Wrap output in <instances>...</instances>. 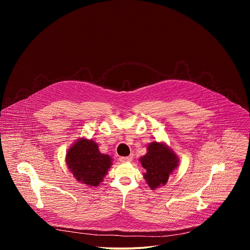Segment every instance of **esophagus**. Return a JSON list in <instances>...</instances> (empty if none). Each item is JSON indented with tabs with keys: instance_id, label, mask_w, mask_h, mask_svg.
I'll return each instance as SVG.
<instances>
[{
	"instance_id": "obj_1",
	"label": "esophagus",
	"mask_w": 250,
	"mask_h": 250,
	"mask_svg": "<svg viewBox=\"0 0 250 250\" xmlns=\"http://www.w3.org/2000/svg\"><path fill=\"white\" fill-rule=\"evenodd\" d=\"M131 160H132V155L124 156V157H121V158H120V161H121V162H130Z\"/></svg>"
}]
</instances>
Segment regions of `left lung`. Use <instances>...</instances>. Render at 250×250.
<instances>
[{"instance_id":"left-lung-1","label":"left lung","mask_w":250,"mask_h":250,"mask_svg":"<svg viewBox=\"0 0 250 250\" xmlns=\"http://www.w3.org/2000/svg\"><path fill=\"white\" fill-rule=\"evenodd\" d=\"M139 161L146 169L145 179L152 190L164 186L168 181L169 175L179 163L176 153L169 146L156 141L147 146L146 154L139 158Z\"/></svg>"}]
</instances>
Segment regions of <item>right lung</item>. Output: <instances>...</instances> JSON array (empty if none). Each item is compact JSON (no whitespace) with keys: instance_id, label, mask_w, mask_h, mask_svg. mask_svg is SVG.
<instances>
[{"instance_id":"obj_1","label":"right lung","mask_w":250,"mask_h":250,"mask_svg":"<svg viewBox=\"0 0 250 250\" xmlns=\"http://www.w3.org/2000/svg\"><path fill=\"white\" fill-rule=\"evenodd\" d=\"M92 139L79 138L66 153V164L76 180L88 186H99L112 165V157L103 154Z\"/></svg>"}]
</instances>
